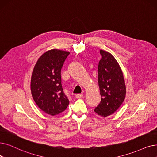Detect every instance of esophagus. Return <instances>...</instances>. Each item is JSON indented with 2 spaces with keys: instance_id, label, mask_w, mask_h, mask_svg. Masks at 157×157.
<instances>
[{
  "instance_id": "1",
  "label": "esophagus",
  "mask_w": 157,
  "mask_h": 157,
  "mask_svg": "<svg viewBox=\"0 0 157 157\" xmlns=\"http://www.w3.org/2000/svg\"><path fill=\"white\" fill-rule=\"evenodd\" d=\"M82 97H83V95L81 93H78V94H77V95H75V97H76L77 98H80Z\"/></svg>"
}]
</instances>
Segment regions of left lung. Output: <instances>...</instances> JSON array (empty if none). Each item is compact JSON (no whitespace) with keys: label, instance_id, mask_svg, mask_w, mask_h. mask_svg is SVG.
Segmentation results:
<instances>
[{"label":"left lung","instance_id":"8db88e82","mask_svg":"<svg viewBox=\"0 0 157 157\" xmlns=\"http://www.w3.org/2000/svg\"><path fill=\"white\" fill-rule=\"evenodd\" d=\"M102 55L98 66V82L101 101L95 108L98 115L106 117L120 107L126 97V88L121 68L110 53L100 50Z\"/></svg>","mask_w":157,"mask_h":157}]
</instances>
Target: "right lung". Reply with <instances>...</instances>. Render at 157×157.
Listing matches in <instances>:
<instances>
[{
    "instance_id": "right-lung-1",
    "label": "right lung",
    "mask_w": 157,
    "mask_h": 157,
    "mask_svg": "<svg viewBox=\"0 0 157 157\" xmlns=\"http://www.w3.org/2000/svg\"><path fill=\"white\" fill-rule=\"evenodd\" d=\"M70 53L53 49L42 54L33 68L31 91L38 107L50 115L66 110L70 101L61 84V69Z\"/></svg>"
}]
</instances>
